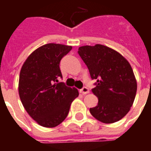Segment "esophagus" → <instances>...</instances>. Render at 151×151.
<instances>
[{
    "label": "esophagus",
    "mask_w": 151,
    "mask_h": 151,
    "mask_svg": "<svg viewBox=\"0 0 151 151\" xmlns=\"http://www.w3.org/2000/svg\"><path fill=\"white\" fill-rule=\"evenodd\" d=\"M80 92L83 95H86V94H88V93H89V90H88V88L84 87L82 89L80 90Z\"/></svg>",
    "instance_id": "1"
}]
</instances>
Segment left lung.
Segmentation results:
<instances>
[{
	"mask_svg": "<svg viewBox=\"0 0 151 151\" xmlns=\"http://www.w3.org/2000/svg\"><path fill=\"white\" fill-rule=\"evenodd\" d=\"M78 52L91 78L97 79L92 92L99 101L90 108L91 114L105 124L120 121L131 109L137 91L130 63L118 52L99 44L81 46Z\"/></svg>",
	"mask_w": 151,
	"mask_h": 151,
	"instance_id": "1",
	"label": "left lung"
}]
</instances>
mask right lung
I'll return each mask as SVG.
<instances>
[{"label": "right lung", "instance_id": "add662e5", "mask_svg": "<svg viewBox=\"0 0 151 151\" xmlns=\"http://www.w3.org/2000/svg\"><path fill=\"white\" fill-rule=\"evenodd\" d=\"M72 46L49 43L34 50L22 64L19 95L25 110L41 126L54 128L68 115L71 103L78 96L75 88L58 82L59 63Z\"/></svg>", "mask_w": 151, "mask_h": 151}]
</instances>
